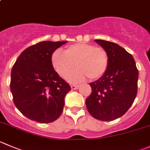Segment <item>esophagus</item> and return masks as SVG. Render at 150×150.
I'll return each instance as SVG.
<instances>
[{
  "label": "esophagus",
  "instance_id": "obj_1",
  "mask_svg": "<svg viewBox=\"0 0 150 150\" xmlns=\"http://www.w3.org/2000/svg\"><path fill=\"white\" fill-rule=\"evenodd\" d=\"M79 88V86L78 85H71V88L72 89H78Z\"/></svg>",
  "mask_w": 150,
  "mask_h": 150
}]
</instances>
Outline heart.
Returning a JSON list of instances; mask_svg holds the SVG:
<instances>
[{"label":"heart","instance_id":"heart-1","mask_svg":"<svg viewBox=\"0 0 150 150\" xmlns=\"http://www.w3.org/2000/svg\"><path fill=\"white\" fill-rule=\"evenodd\" d=\"M51 64L56 72L62 78H66L75 68L68 80L71 82H80L88 77L97 80L103 77L109 65L107 51L102 47H95L86 43L70 45L64 53L56 50L51 55Z\"/></svg>","mask_w":150,"mask_h":150}]
</instances>
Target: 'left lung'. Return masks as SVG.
Returning a JSON list of instances; mask_svg holds the SVG:
<instances>
[{
	"label": "left lung",
	"mask_w": 150,
	"mask_h": 150,
	"mask_svg": "<svg viewBox=\"0 0 150 150\" xmlns=\"http://www.w3.org/2000/svg\"><path fill=\"white\" fill-rule=\"evenodd\" d=\"M107 51L109 65L105 75L90 83L91 93L86 100L94 118L112 121L124 115L133 105L138 91L139 70L131 54L111 42L96 40Z\"/></svg>",
	"instance_id": "1"
}]
</instances>
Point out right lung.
Segmentation results:
<instances>
[{
    "label": "right lung",
    "instance_id": "obj_1",
    "mask_svg": "<svg viewBox=\"0 0 150 150\" xmlns=\"http://www.w3.org/2000/svg\"><path fill=\"white\" fill-rule=\"evenodd\" d=\"M66 42L44 41L30 46L13 65L10 88L14 103L30 120L52 122L63 111L71 87L55 71L51 55Z\"/></svg>",
    "mask_w": 150,
    "mask_h": 150
}]
</instances>
